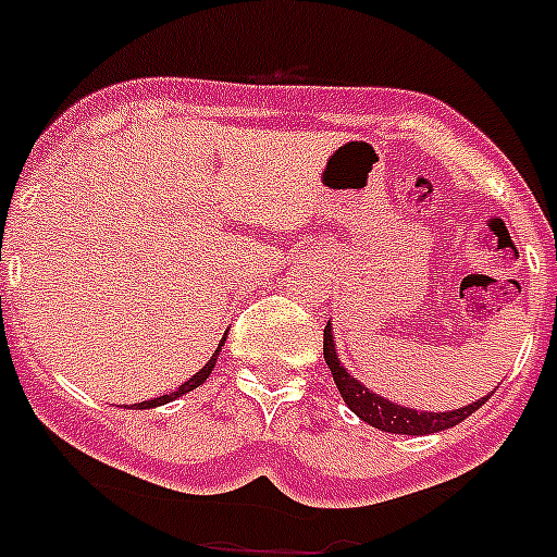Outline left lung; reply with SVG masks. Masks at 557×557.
Wrapping results in <instances>:
<instances>
[{"label": "left lung", "instance_id": "obj_1", "mask_svg": "<svg viewBox=\"0 0 557 557\" xmlns=\"http://www.w3.org/2000/svg\"><path fill=\"white\" fill-rule=\"evenodd\" d=\"M323 356L325 364H329L331 375H334V384L339 389L342 400L348 403V408L354 411L359 420H364L367 425L379 428L386 433H406V436H425V433H438L447 431V428L458 425V422L467 420L469 414H475L478 408L488 400L492 395L481 397L478 403H469V406L456 408V411H414V408L395 406L392 400H384L381 395L367 389L361 381H356L345 367H342L339 356L334 348V334H331V323L323 331Z\"/></svg>", "mask_w": 557, "mask_h": 557}]
</instances>
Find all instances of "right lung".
<instances>
[{"instance_id": "1", "label": "right lung", "mask_w": 557, "mask_h": 557, "mask_svg": "<svg viewBox=\"0 0 557 557\" xmlns=\"http://www.w3.org/2000/svg\"><path fill=\"white\" fill-rule=\"evenodd\" d=\"M226 339H221V345ZM221 345H218V350L215 354H212V359L207 361V364L201 367V370L196 372V375H193L190 381H185V384L178 386L176 392H171V395H162V397H154V400H143V403H137V408H154V406H165V403H171V400H176V397H182V395H187V392H193L196 389V386H201L203 381L209 379V372H212V367H215V361H218V354H221Z\"/></svg>"}]
</instances>
